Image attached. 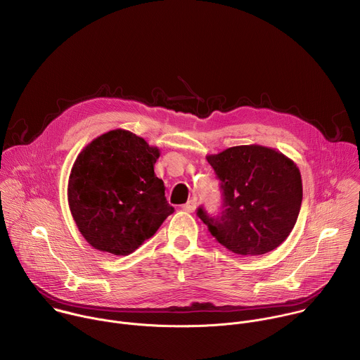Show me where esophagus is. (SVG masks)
<instances>
[{
  "instance_id": "esophagus-1",
  "label": "esophagus",
  "mask_w": 360,
  "mask_h": 360,
  "mask_svg": "<svg viewBox=\"0 0 360 360\" xmlns=\"http://www.w3.org/2000/svg\"><path fill=\"white\" fill-rule=\"evenodd\" d=\"M196 207H198V203H196V199H189L185 205H182V210L185 211V212H193L195 210H196Z\"/></svg>"
}]
</instances>
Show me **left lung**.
Returning <instances> with one entry per match:
<instances>
[{
    "label": "left lung",
    "mask_w": 360,
    "mask_h": 360,
    "mask_svg": "<svg viewBox=\"0 0 360 360\" xmlns=\"http://www.w3.org/2000/svg\"><path fill=\"white\" fill-rule=\"evenodd\" d=\"M221 181L222 207L196 215L215 239L238 255L256 256L278 248L292 232L302 205V178L282 152L239 145L207 157Z\"/></svg>",
    "instance_id": "obj_1"
}]
</instances>
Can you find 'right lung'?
Returning <instances> with one entry per match:
<instances>
[{
	"instance_id": "obj_1",
	"label": "right lung",
	"mask_w": 360,
	"mask_h": 360,
	"mask_svg": "<svg viewBox=\"0 0 360 360\" xmlns=\"http://www.w3.org/2000/svg\"><path fill=\"white\" fill-rule=\"evenodd\" d=\"M160 149L125 129L95 138L77 157L68 182L72 218L101 252L125 256L174 212L153 172Z\"/></svg>"
}]
</instances>
